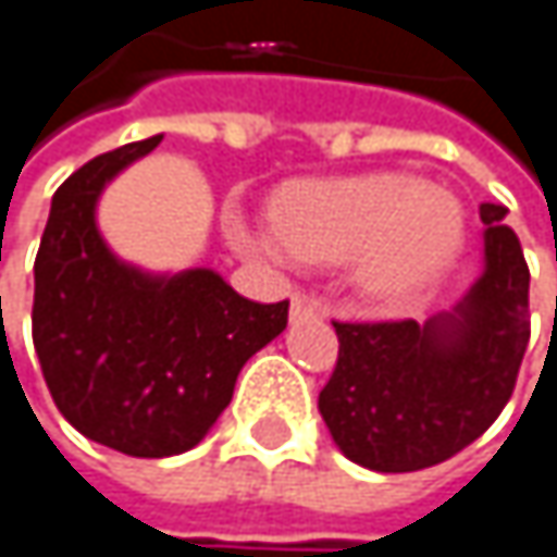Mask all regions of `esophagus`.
I'll return each mask as SVG.
<instances>
[{
  "label": "esophagus",
  "instance_id": "esophagus-1",
  "mask_svg": "<svg viewBox=\"0 0 557 557\" xmlns=\"http://www.w3.org/2000/svg\"><path fill=\"white\" fill-rule=\"evenodd\" d=\"M322 315V306L309 296H293L289 302V322H306V319H315Z\"/></svg>",
  "mask_w": 557,
  "mask_h": 557
}]
</instances>
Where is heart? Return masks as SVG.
Returning <instances> with one entry per match:
<instances>
[{
  "label": "heart",
  "mask_w": 557,
  "mask_h": 557,
  "mask_svg": "<svg viewBox=\"0 0 557 557\" xmlns=\"http://www.w3.org/2000/svg\"><path fill=\"white\" fill-rule=\"evenodd\" d=\"M271 228H235V242L271 261L342 264L374 302H403L438 277L465 238V209L445 186L409 173L302 180L271 202Z\"/></svg>",
  "instance_id": "b5f03b06"
}]
</instances>
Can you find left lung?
Listing matches in <instances>:
<instances>
[{
    "label": "left lung",
    "mask_w": 557,
    "mask_h": 557,
    "mask_svg": "<svg viewBox=\"0 0 557 557\" xmlns=\"http://www.w3.org/2000/svg\"><path fill=\"white\" fill-rule=\"evenodd\" d=\"M506 209L481 206L484 271L425 322H332L338 361L319 393L335 445L361 468L406 474L448 461L509 403L529 345V268Z\"/></svg>",
    "instance_id": "8db88e82"
}]
</instances>
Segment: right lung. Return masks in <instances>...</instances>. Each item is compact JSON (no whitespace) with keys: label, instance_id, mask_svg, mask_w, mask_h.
<instances>
[{"label":"right lung","instance_id":"right-lung-1","mask_svg":"<svg viewBox=\"0 0 557 557\" xmlns=\"http://www.w3.org/2000/svg\"><path fill=\"white\" fill-rule=\"evenodd\" d=\"M161 145L115 148L70 173L35 258L32 338L63 419L132 458L202 442L245 361L286 329L289 302L238 296L215 271L173 277L119 261L96 228L106 183Z\"/></svg>","mask_w":557,"mask_h":557}]
</instances>
